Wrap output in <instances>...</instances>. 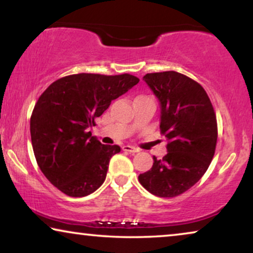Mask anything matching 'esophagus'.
Masks as SVG:
<instances>
[{"mask_svg": "<svg viewBox=\"0 0 253 253\" xmlns=\"http://www.w3.org/2000/svg\"><path fill=\"white\" fill-rule=\"evenodd\" d=\"M122 150L124 152H129V153H137V152H139L137 147L134 146H131V145H123Z\"/></svg>", "mask_w": 253, "mask_h": 253, "instance_id": "esophagus-1", "label": "esophagus"}]
</instances>
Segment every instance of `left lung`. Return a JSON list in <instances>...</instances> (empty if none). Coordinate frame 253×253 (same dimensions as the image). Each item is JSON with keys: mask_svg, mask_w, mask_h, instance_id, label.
Segmentation results:
<instances>
[{"mask_svg": "<svg viewBox=\"0 0 253 253\" xmlns=\"http://www.w3.org/2000/svg\"><path fill=\"white\" fill-rule=\"evenodd\" d=\"M143 79L160 101V131L168 153L161 160L153 157L152 168L138 179L152 195L172 198L195 185L209 168L216 147V116L205 89L188 76L164 71Z\"/></svg>", "mask_w": 253, "mask_h": 253, "instance_id": "8db88e82", "label": "left lung"}]
</instances>
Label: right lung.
I'll use <instances>...</instances> for the list:
<instances>
[{
    "label": "right lung",
    "mask_w": 253,
    "mask_h": 253,
    "mask_svg": "<svg viewBox=\"0 0 253 253\" xmlns=\"http://www.w3.org/2000/svg\"><path fill=\"white\" fill-rule=\"evenodd\" d=\"M138 83L129 74L70 75L40 95L31 115V140L38 166L60 191L85 197L102 185L110 158L121 147L101 144L88 127Z\"/></svg>",
    "instance_id": "add662e5"
}]
</instances>
